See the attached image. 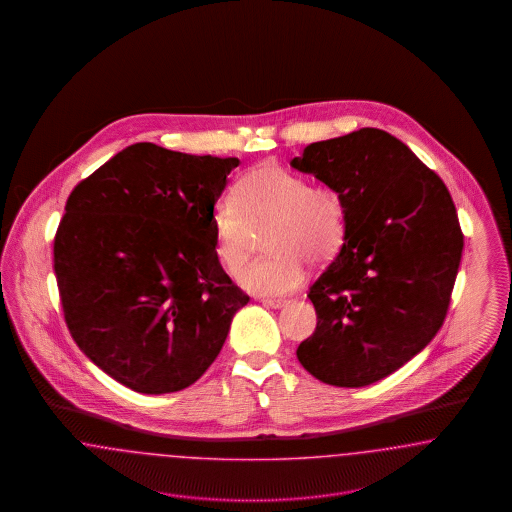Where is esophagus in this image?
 I'll return each instance as SVG.
<instances>
[{"label": "esophagus", "mask_w": 512, "mask_h": 512, "mask_svg": "<svg viewBox=\"0 0 512 512\" xmlns=\"http://www.w3.org/2000/svg\"><path fill=\"white\" fill-rule=\"evenodd\" d=\"M290 301L288 299H263V305H267L270 309H282L286 307Z\"/></svg>", "instance_id": "1"}]
</instances>
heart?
Instances as JSON below:
<instances>
[{
  "label": "heart",
  "instance_id": "b5f03b06",
  "mask_svg": "<svg viewBox=\"0 0 512 512\" xmlns=\"http://www.w3.org/2000/svg\"><path fill=\"white\" fill-rule=\"evenodd\" d=\"M236 203L213 213L215 253L230 274L244 267L253 232L263 230L267 257L240 274V284L257 295H284L305 280V261L330 263L345 242L347 213L341 195L326 184H309L278 163L245 172L234 188Z\"/></svg>",
  "mask_w": 512,
  "mask_h": 512
}]
</instances>
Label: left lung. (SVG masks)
<instances>
[{
	"label": "left lung",
	"instance_id": "1",
	"mask_svg": "<svg viewBox=\"0 0 512 512\" xmlns=\"http://www.w3.org/2000/svg\"><path fill=\"white\" fill-rule=\"evenodd\" d=\"M341 195L340 255L309 290L317 328L297 359L338 388L374 384L438 334L463 255L455 203L438 174L401 140L361 128L293 157Z\"/></svg>",
	"mask_w": 512,
	"mask_h": 512
}]
</instances>
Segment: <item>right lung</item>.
Here are the masks:
<instances>
[{"instance_id": "right-lung-1", "label": "right lung", "mask_w": 512, "mask_h": 512, "mask_svg": "<svg viewBox=\"0 0 512 512\" xmlns=\"http://www.w3.org/2000/svg\"><path fill=\"white\" fill-rule=\"evenodd\" d=\"M236 157L128 146L76 184L53 242L67 328L122 386L171 393L217 359L245 295L215 253Z\"/></svg>"}]
</instances>
